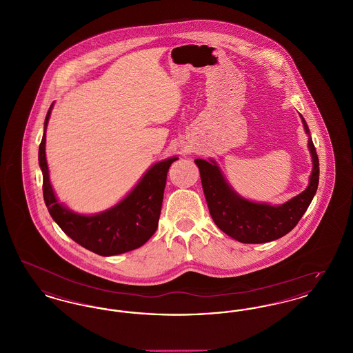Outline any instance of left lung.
Here are the masks:
<instances>
[{"label":"left lung","mask_w":353,"mask_h":353,"mask_svg":"<svg viewBox=\"0 0 353 353\" xmlns=\"http://www.w3.org/2000/svg\"><path fill=\"white\" fill-rule=\"evenodd\" d=\"M308 134V150L312 172L307 188L298 196L281 205L254 202L238 194L223 177L216 160L196 159L208 208L219 229L242 243H265L290 233L312 201L319 185V159L308 125L301 115Z\"/></svg>","instance_id":"left-lung-1"}]
</instances>
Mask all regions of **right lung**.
<instances>
[{
	"mask_svg": "<svg viewBox=\"0 0 353 353\" xmlns=\"http://www.w3.org/2000/svg\"><path fill=\"white\" fill-rule=\"evenodd\" d=\"M52 105L54 103L45 119L38 151V161L43 176V200L51 217L71 239L103 256L118 255L143 246L157 229L168 169L179 157L172 156L154 163L134 189L112 208L95 214H79L58 201L51 186L45 147Z\"/></svg>",
	"mask_w": 353,
	"mask_h": 353,
	"instance_id": "add662e5",
	"label": "right lung"
}]
</instances>
